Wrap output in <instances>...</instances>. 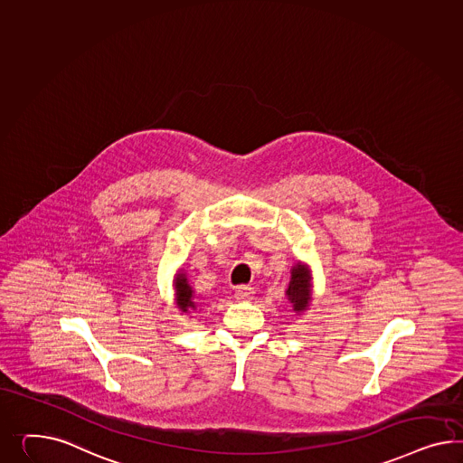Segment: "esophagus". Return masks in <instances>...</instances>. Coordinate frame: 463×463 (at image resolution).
Segmentation results:
<instances>
[{
  "label": "esophagus",
  "mask_w": 463,
  "mask_h": 463,
  "mask_svg": "<svg viewBox=\"0 0 463 463\" xmlns=\"http://www.w3.org/2000/svg\"><path fill=\"white\" fill-rule=\"evenodd\" d=\"M252 295H254V288L248 287V285H241V287L236 288V298L238 300H250Z\"/></svg>",
  "instance_id": "esophagus-1"
}]
</instances>
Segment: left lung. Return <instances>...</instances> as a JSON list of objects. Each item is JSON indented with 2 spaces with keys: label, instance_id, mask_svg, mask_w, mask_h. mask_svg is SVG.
Instances as JSON below:
<instances>
[{
  "label": "left lung",
  "instance_id": "1",
  "mask_svg": "<svg viewBox=\"0 0 463 463\" xmlns=\"http://www.w3.org/2000/svg\"><path fill=\"white\" fill-rule=\"evenodd\" d=\"M288 300L293 303L297 312H303L310 301V279L305 266L300 263L293 268L291 281L287 289Z\"/></svg>",
  "mask_w": 463,
  "mask_h": 463
}]
</instances>
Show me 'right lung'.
<instances>
[{
	"mask_svg": "<svg viewBox=\"0 0 463 463\" xmlns=\"http://www.w3.org/2000/svg\"><path fill=\"white\" fill-rule=\"evenodd\" d=\"M176 297H178V308L182 312H188V308H195V303L192 301V288L187 285V278L178 275L176 278Z\"/></svg>",
	"mask_w": 463,
	"mask_h": 463,
	"instance_id": "right-lung-1",
	"label": "right lung"
}]
</instances>
